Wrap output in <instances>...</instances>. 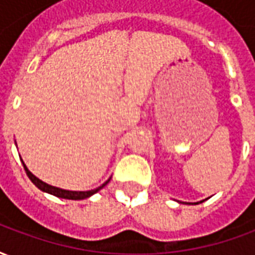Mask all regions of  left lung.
I'll return each instance as SVG.
<instances>
[{"instance_id":"left-lung-1","label":"left lung","mask_w":255,"mask_h":255,"mask_svg":"<svg viewBox=\"0 0 255 255\" xmlns=\"http://www.w3.org/2000/svg\"><path fill=\"white\" fill-rule=\"evenodd\" d=\"M199 202H203V201H199ZM199 202H197V203H194V205H198V203H199Z\"/></svg>"}]
</instances>
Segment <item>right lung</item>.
<instances>
[{
	"label": "right lung",
	"instance_id": "right-lung-1",
	"mask_svg": "<svg viewBox=\"0 0 255 255\" xmlns=\"http://www.w3.org/2000/svg\"><path fill=\"white\" fill-rule=\"evenodd\" d=\"M23 162V160H21ZM23 166H24L25 169V173H27V176L30 177V180L34 184H35L36 187L39 188L41 191L43 192H47V194H52L54 197L57 198H64V199H75V201H80V199H86V198H90L91 195H94L95 192H98L101 188H104L109 183L111 179H108L102 186L100 187L94 188V190H89V191H69V190H64V188H58V187H54V186H50V184H47V183L42 182L41 179H38L35 175H32L30 171H28V168L25 166V164L23 162Z\"/></svg>",
	"mask_w": 255,
	"mask_h": 255
}]
</instances>
